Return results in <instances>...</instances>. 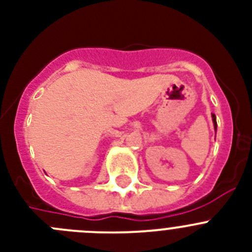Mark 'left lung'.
Listing matches in <instances>:
<instances>
[{"instance_id":"left-lung-1","label":"left lung","mask_w":252,"mask_h":252,"mask_svg":"<svg viewBox=\"0 0 252 252\" xmlns=\"http://www.w3.org/2000/svg\"><path fill=\"white\" fill-rule=\"evenodd\" d=\"M212 121H213V126H215V130H217V121H216L215 113H212Z\"/></svg>"}]
</instances>
